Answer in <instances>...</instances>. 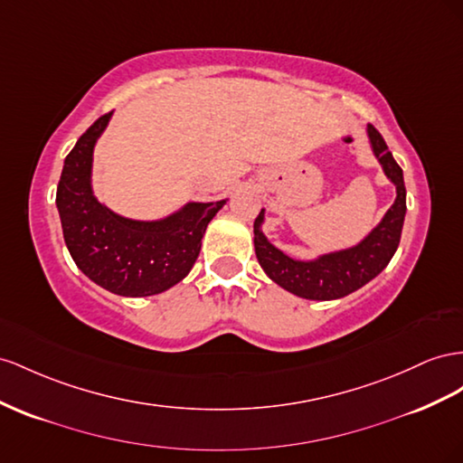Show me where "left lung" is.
<instances>
[{
	"label": "left lung",
	"instance_id": "1",
	"mask_svg": "<svg viewBox=\"0 0 463 463\" xmlns=\"http://www.w3.org/2000/svg\"><path fill=\"white\" fill-rule=\"evenodd\" d=\"M366 132L372 152L380 161L385 177L395 184L397 196L392 208L385 212L382 222L364 240L348 249H341V251L325 253L316 259L302 260L286 255L267 240V235L262 233L265 210L259 212L253 223L255 255L259 265L272 282H277L284 290H288L299 298L336 299L353 294L354 290L368 284L372 279H376L397 251L407 212L403 169L397 165V161L393 159L390 149H387L382 134L372 124H368Z\"/></svg>",
	"mask_w": 463,
	"mask_h": 463
}]
</instances>
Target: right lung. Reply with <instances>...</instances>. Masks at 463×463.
I'll return each mask as SVG.
<instances>
[{
  "instance_id": "obj_1",
  "label": "right lung",
  "mask_w": 463,
  "mask_h": 463,
  "mask_svg": "<svg viewBox=\"0 0 463 463\" xmlns=\"http://www.w3.org/2000/svg\"><path fill=\"white\" fill-rule=\"evenodd\" d=\"M112 112L97 118L64 159L56 206L68 251L101 288L128 298L169 290L191 272L210 220L226 201L186 203L159 220L124 218L97 201L93 149Z\"/></svg>"
}]
</instances>
